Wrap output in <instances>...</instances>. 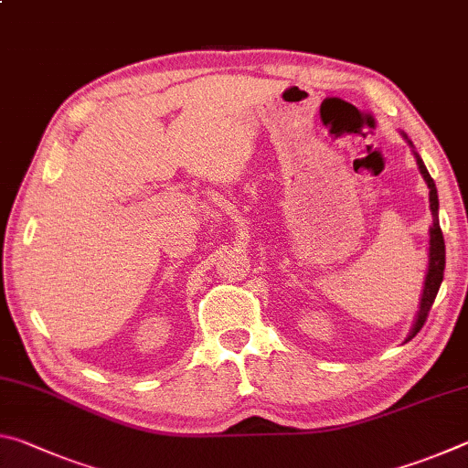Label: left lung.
<instances>
[{"instance_id": "8db88e82", "label": "left lung", "mask_w": 468, "mask_h": 468, "mask_svg": "<svg viewBox=\"0 0 468 468\" xmlns=\"http://www.w3.org/2000/svg\"><path fill=\"white\" fill-rule=\"evenodd\" d=\"M400 136L409 142V146L413 148V154H415V161H417V167L419 173H421L427 187H430V210H431V217H433V223L430 227V264H427V274H425V281H423V292H421V301H419V312L415 315V324L413 328H410L409 336L405 343H409L410 338H413L419 330L423 328V324L427 320V314H430L435 295H438L440 291V284L443 281V268H446V245H443V235H441V229H440V200H438V189H435L433 179L430 176V171L425 169V163L421 161V156L413 146V142L409 140V136L405 132H400Z\"/></svg>"}]
</instances>
